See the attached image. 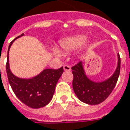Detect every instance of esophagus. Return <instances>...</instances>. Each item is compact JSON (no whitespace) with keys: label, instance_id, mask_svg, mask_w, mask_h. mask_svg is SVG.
Listing matches in <instances>:
<instances>
[{"label":"esophagus","instance_id":"esophagus-1","mask_svg":"<svg viewBox=\"0 0 130 130\" xmlns=\"http://www.w3.org/2000/svg\"><path fill=\"white\" fill-rule=\"evenodd\" d=\"M63 69H64L65 71H70V70H71V67L68 65H64Z\"/></svg>","mask_w":130,"mask_h":130}]
</instances>
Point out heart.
Returning <instances> with one entry per match:
<instances>
[{
	"mask_svg": "<svg viewBox=\"0 0 130 130\" xmlns=\"http://www.w3.org/2000/svg\"><path fill=\"white\" fill-rule=\"evenodd\" d=\"M87 40V37L85 35H75L65 38L60 41V46L62 49L65 52H70L75 50L80 45H82ZM53 53L57 56H61L60 50L56 47L53 48Z\"/></svg>",
	"mask_w": 130,
	"mask_h": 130,
	"instance_id": "heart-1",
	"label": "heart"
}]
</instances>
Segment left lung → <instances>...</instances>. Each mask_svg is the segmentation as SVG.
<instances>
[{
    "label": "left lung",
    "mask_w": 130,
    "mask_h": 130,
    "mask_svg": "<svg viewBox=\"0 0 130 130\" xmlns=\"http://www.w3.org/2000/svg\"><path fill=\"white\" fill-rule=\"evenodd\" d=\"M117 67L113 75L102 82L90 80L84 70L83 62H80L72 67L73 90L80 101L88 105H98L108 98L116 85L120 71V57L117 54Z\"/></svg>",
    "instance_id": "1"
}]
</instances>
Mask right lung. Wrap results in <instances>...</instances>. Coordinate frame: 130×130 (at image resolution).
<instances>
[{
	"label": "right lung",
	"mask_w": 130,
	"mask_h": 130,
	"mask_svg": "<svg viewBox=\"0 0 130 130\" xmlns=\"http://www.w3.org/2000/svg\"><path fill=\"white\" fill-rule=\"evenodd\" d=\"M23 35V33L15 39ZM13 41L8 47L6 62L8 79L13 92L21 102L31 108L38 109L45 107L53 98L56 84L64 71L63 68L58 70L45 69L39 75L30 79L18 77L11 72L9 66L8 54Z\"/></svg>",
	"instance_id": "right-lung-1"
}]
</instances>
